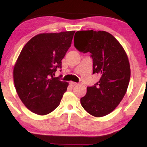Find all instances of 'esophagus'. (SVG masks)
Returning <instances> with one entry per match:
<instances>
[{
    "mask_svg": "<svg viewBox=\"0 0 147 147\" xmlns=\"http://www.w3.org/2000/svg\"><path fill=\"white\" fill-rule=\"evenodd\" d=\"M69 84H70V86H73V87H74V86H76V85H77V83H76V82H70V83H69Z\"/></svg>",
    "mask_w": 147,
    "mask_h": 147,
    "instance_id": "34e87169",
    "label": "esophagus"
}]
</instances>
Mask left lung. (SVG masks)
Masks as SVG:
<instances>
[{
    "label": "left lung",
    "mask_w": 147,
    "mask_h": 147,
    "mask_svg": "<svg viewBox=\"0 0 147 147\" xmlns=\"http://www.w3.org/2000/svg\"><path fill=\"white\" fill-rule=\"evenodd\" d=\"M74 36V46L83 53L90 52L93 59V74L101 76L80 99L82 107L95 117L112 112L123 99L130 78L126 51L118 40L104 31H80Z\"/></svg>",
    "instance_id": "1"
}]
</instances>
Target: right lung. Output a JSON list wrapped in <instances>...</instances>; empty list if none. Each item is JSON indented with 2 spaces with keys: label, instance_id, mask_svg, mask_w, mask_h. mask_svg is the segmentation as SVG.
<instances>
[{
  "label": "right lung",
  "instance_id": "add662e5",
  "mask_svg": "<svg viewBox=\"0 0 147 147\" xmlns=\"http://www.w3.org/2000/svg\"><path fill=\"white\" fill-rule=\"evenodd\" d=\"M75 31L41 33L24 46L14 66L18 96L29 110L46 115L58 106L69 84L54 78L71 47Z\"/></svg>",
  "mask_w": 147,
  "mask_h": 147
}]
</instances>
